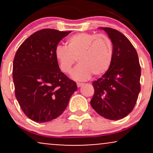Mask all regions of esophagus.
<instances>
[{
    "label": "esophagus",
    "instance_id": "1",
    "mask_svg": "<svg viewBox=\"0 0 153 153\" xmlns=\"http://www.w3.org/2000/svg\"><path fill=\"white\" fill-rule=\"evenodd\" d=\"M84 83H82V82H77V86L78 88L79 87H81L82 85H83Z\"/></svg>",
    "mask_w": 153,
    "mask_h": 153
}]
</instances>
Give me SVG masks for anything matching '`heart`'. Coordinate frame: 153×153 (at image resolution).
<instances>
[{"instance_id": "obj_1", "label": "heart", "mask_w": 153, "mask_h": 153, "mask_svg": "<svg viewBox=\"0 0 153 153\" xmlns=\"http://www.w3.org/2000/svg\"><path fill=\"white\" fill-rule=\"evenodd\" d=\"M54 57L59 70L65 74L71 73L77 59L79 64L72 72V78L86 80L92 74L99 76L108 71L113 60V47L106 36L78 33L68 38L66 47H56Z\"/></svg>"}]
</instances>
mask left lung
<instances>
[{
    "mask_svg": "<svg viewBox=\"0 0 153 153\" xmlns=\"http://www.w3.org/2000/svg\"><path fill=\"white\" fill-rule=\"evenodd\" d=\"M113 45V60L108 71L93 82L92 108L110 120H119L133 110L140 91L141 68L137 51L120 31L101 27Z\"/></svg>",
    "mask_w": 153,
    "mask_h": 153,
    "instance_id": "obj_1",
    "label": "left lung"
}]
</instances>
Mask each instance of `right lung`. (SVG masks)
Returning <instances> with one entry per match:
<instances>
[{
  "mask_svg": "<svg viewBox=\"0 0 153 153\" xmlns=\"http://www.w3.org/2000/svg\"><path fill=\"white\" fill-rule=\"evenodd\" d=\"M71 31L44 29L19 47L13 62L15 96L26 117L36 122L56 119L77 91L76 82L59 70L54 50Z\"/></svg>",
  "mask_w": 153,
  "mask_h": 153,
  "instance_id": "1",
  "label": "right lung"
}]
</instances>
